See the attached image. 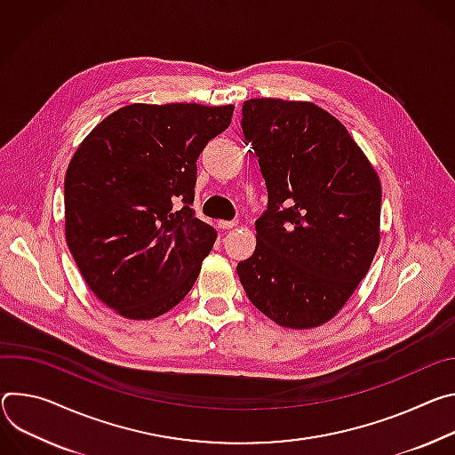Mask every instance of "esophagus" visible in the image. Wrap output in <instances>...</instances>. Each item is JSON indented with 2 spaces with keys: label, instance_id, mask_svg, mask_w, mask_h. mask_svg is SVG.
<instances>
[{
  "label": "esophagus",
  "instance_id": "34e87169",
  "mask_svg": "<svg viewBox=\"0 0 455 455\" xmlns=\"http://www.w3.org/2000/svg\"><path fill=\"white\" fill-rule=\"evenodd\" d=\"M236 226H238L236 220H219V228L220 229H233Z\"/></svg>",
  "mask_w": 455,
  "mask_h": 455
}]
</instances>
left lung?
<instances>
[{
    "label": "left lung",
    "mask_w": 455,
    "mask_h": 455,
    "mask_svg": "<svg viewBox=\"0 0 455 455\" xmlns=\"http://www.w3.org/2000/svg\"><path fill=\"white\" fill-rule=\"evenodd\" d=\"M242 116L269 200L255 253L236 266L240 283L275 323L320 327L379 247V177L347 128L309 100L249 99Z\"/></svg>",
    "instance_id": "1"
}]
</instances>
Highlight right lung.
Listing matches in <instances>:
<instances>
[{"label": "right lung", "mask_w": 455, "mask_h": 455, "mask_svg": "<svg viewBox=\"0 0 455 455\" xmlns=\"http://www.w3.org/2000/svg\"><path fill=\"white\" fill-rule=\"evenodd\" d=\"M233 105L133 103L100 121L65 175V236L90 291L128 320H151L191 291L217 231L191 210L196 159ZM177 199L185 208L172 212Z\"/></svg>", "instance_id": "right-lung-1"}]
</instances>
